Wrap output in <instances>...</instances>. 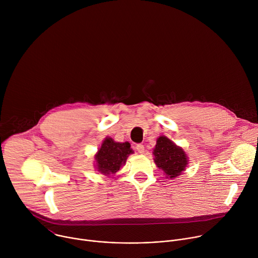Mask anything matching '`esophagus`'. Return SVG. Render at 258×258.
Listing matches in <instances>:
<instances>
[{
	"label": "esophagus",
	"instance_id": "1",
	"mask_svg": "<svg viewBox=\"0 0 258 258\" xmlns=\"http://www.w3.org/2000/svg\"><path fill=\"white\" fill-rule=\"evenodd\" d=\"M136 149H137V151H138L140 154H144V153H145V147H144V145H142V144L137 145Z\"/></svg>",
	"mask_w": 258,
	"mask_h": 258
}]
</instances>
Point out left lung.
Returning <instances> with one entry per match:
<instances>
[{
    "instance_id": "obj_1",
    "label": "left lung",
    "mask_w": 258,
    "mask_h": 258,
    "mask_svg": "<svg viewBox=\"0 0 258 258\" xmlns=\"http://www.w3.org/2000/svg\"><path fill=\"white\" fill-rule=\"evenodd\" d=\"M154 162L167 178H175L185 171L189 164V157L181 147L175 145L165 136L156 140L153 149Z\"/></svg>"
}]
</instances>
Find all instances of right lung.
<instances>
[{
	"label": "right lung",
	"mask_w": 258,
	"mask_h": 258,
	"mask_svg": "<svg viewBox=\"0 0 258 258\" xmlns=\"http://www.w3.org/2000/svg\"><path fill=\"white\" fill-rule=\"evenodd\" d=\"M134 153L128 142H115L112 138L106 137L101 147L95 154V168L102 174L109 176L115 174L122 165L125 164L127 157Z\"/></svg>",
	"instance_id": "obj_1"
}]
</instances>
